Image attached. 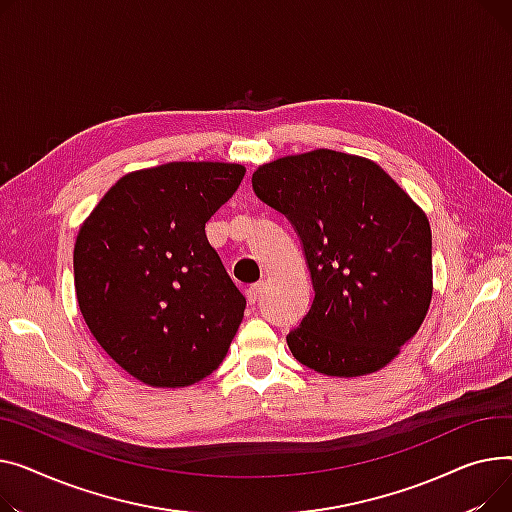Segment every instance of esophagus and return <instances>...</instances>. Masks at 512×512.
<instances>
[{"instance_id":"esophagus-1","label":"esophagus","mask_w":512,"mask_h":512,"mask_svg":"<svg viewBox=\"0 0 512 512\" xmlns=\"http://www.w3.org/2000/svg\"><path fill=\"white\" fill-rule=\"evenodd\" d=\"M262 291H264V283H262V281H260V283H254V285H250V287L246 289L248 304H256L258 299H260V295H262Z\"/></svg>"}]
</instances>
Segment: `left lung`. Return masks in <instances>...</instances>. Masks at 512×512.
Masks as SVG:
<instances>
[{"label": "left lung", "instance_id": "left-lung-1", "mask_svg": "<svg viewBox=\"0 0 512 512\" xmlns=\"http://www.w3.org/2000/svg\"><path fill=\"white\" fill-rule=\"evenodd\" d=\"M254 194L295 229L314 287L287 345L326 376H364L395 359L432 299L428 217L374 161L312 150L258 167Z\"/></svg>", "mask_w": 512, "mask_h": 512}]
</instances>
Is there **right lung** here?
Returning <instances> with one entry per match:
<instances>
[{
	"mask_svg": "<svg viewBox=\"0 0 512 512\" xmlns=\"http://www.w3.org/2000/svg\"><path fill=\"white\" fill-rule=\"evenodd\" d=\"M233 163H167L124 175L78 231L74 283L90 333L150 386L213 374L242 324L246 297L204 225L235 194Z\"/></svg>",
	"mask_w": 512,
	"mask_h": 512,
	"instance_id": "obj_1",
	"label": "right lung"
}]
</instances>
